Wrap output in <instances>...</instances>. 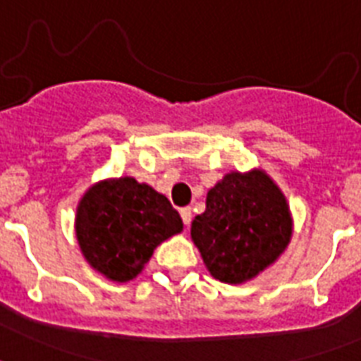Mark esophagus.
<instances>
[{"mask_svg":"<svg viewBox=\"0 0 361 361\" xmlns=\"http://www.w3.org/2000/svg\"><path fill=\"white\" fill-rule=\"evenodd\" d=\"M180 214H181V219H183V225H187V226L191 225V219H192L191 208H181Z\"/></svg>","mask_w":361,"mask_h":361,"instance_id":"1","label":"esophagus"}]
</instances>
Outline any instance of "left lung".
<instances>
[{
	"label": "left lung",
	"mask_w": 361,
	"mask_h": 361,
	"mask_svg": "<svg viewBox=\"0 0 361 361\" xmlns=\"http://www.w3.org/2000/svg\"><path fill=\"white\" fill-rule=\"evenodd\" d=\"M292 219L283 192L262 170L231 172L209 189L191 238L215 279H252L285 251Z\"/></svg>",
	"instance_id": "8db88e82"
}]
</instances>
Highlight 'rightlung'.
Listing matches in <instances>:
<instances>
[{"mask_svg":"<svg viewBox=\"0 0 361 361\" xmlns=\"http://www.w3.org/2000/svg\"><path fill=\"white\" fill-rule=\"evenodd\" d=\"M181 228L169 198L133 178L93 185L76 209V238L84 257L118 283L135 279L155 247Z\"/></svg>","mask_w":361,"mask_h":361,"instance_id":"obj_1","label":"right lung"}]
</instances>
